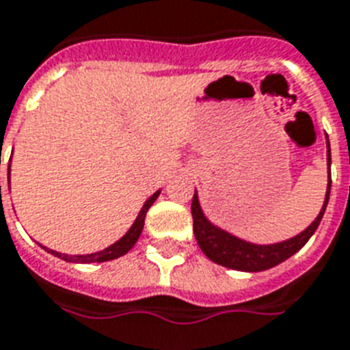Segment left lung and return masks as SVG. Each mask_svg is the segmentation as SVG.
Here are the masks:
<instances>
[{
    "label": "left lung",
    "instance_id": "obj_1",
    "mask_svg": "<svg viewBox=\"0 0 350 350\" xmlns=\"http://www.w3.org/2000/svg\"><path fill=\"white\" fill-rule=\"evenodd\" d=\"M327 165H328V185L325 202L321 208L319 215L315 217V221L302 230L300 234L295 237H289L280 243H273V245H256L250 241L235 237L222 228L215 226L213 222L209 221L204 215L198 200V195L193 196V204H191V213H193V230H195V237L202 252L208 256L209 260L219 263L222 267L235 269V271H245V273H260V271H267L271 267H276L278 263L286 261L297 254L300 248L304 247L308 239L315 234V230L321 224V219L325 215V209L328 206V198H330V187H332V180H330V165H332V157H330V142L327 135Z\"/></svg>",
    "mask_w": 350,
    "mask_h": 350
}]
</instances>
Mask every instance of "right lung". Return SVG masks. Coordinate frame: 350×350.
Instances as JSON below:
<instances>
[{
	"mask_svg": "<svg viewBox=\"0 0 350 350\" xmlns=\"http://www.w3.org/2000/svg\"><path fill=\"white\" fill-rule=\"evenodd\" d=\"M9 178H10V165H9ZM10 183V180H9ZM0 193H1V185H0ZM161 191H155L154 195L150 196L148 200L144 202V206L141 208L139 215H137L135 222L131 224L128 232L120 237V239L109 245L107 248H103L100 252H94V254H77V256H68V254H63V252H57V250H51V248H46L42 247L44 250H48L50 254L57 256V258H61L64 261H70V263H102V261H109V260H116V258H120L124 256L126 252H129L133 245L137 243V239L141 237V232L142 228H144V217L148 213V209L152 208V204L157 200V196H159Z\"/></svg>",
	"mask_w": 350,
	"mask_h": 350,
	"instance_id": "1",
	"label": "right lung"
}]
</instances>
